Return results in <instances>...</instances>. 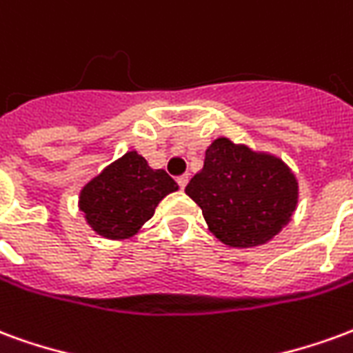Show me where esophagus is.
<instances>
[{"mask_svg": "<svg viewBox=\"0 0 353 353\" xmlns=\"http://www.w3.org/2000/svg\"><path fill=\"white\" fill-rule=\"evenodd\" d=\"M188 180H190V174L184 173V174H180L179 179H176V182H179V186H180V188H186Z\"/></svg>", "mask_w": 353, "mask_h": 353, "instance_id": "obj_1", "label": "esophagus"}]
</instances>
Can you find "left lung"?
Instances as JSON below:
<instances>
[{"label":"left lung","instance_id":"8db88e82","mask_svg":"<svg viewBox=\"0 0 353 353\" xmlns=\"http://www.w3.org/2000/svg\"><path fill=\"white\" fill-rule=\"evenodd\" d=\"M186 194L203 210L216 239L235 248L265 244L290 222L299 186L284 161L271 154L216 139Z\"/></svg>","mask_w":353,"mask_h":353}]
</instances>
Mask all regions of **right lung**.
<instances>
[{
	"label": "right lung",
	"instance_id": "right-lung-1",
	"mask_svg": "<svg viewBox=\"0 0 353 353\" xmlns=\"http://www.w3.org/2000/svg\"><path fill=\"white\" fill-rule=\"evenodd\" d=\"M176 190V182L163 169H150L133 150L82 188L79 207L95 233L130 239L154 216L158 203Z\"/></svg>",
	"mask_w": 353,
	"mask_h": 353
}]
</instances>
